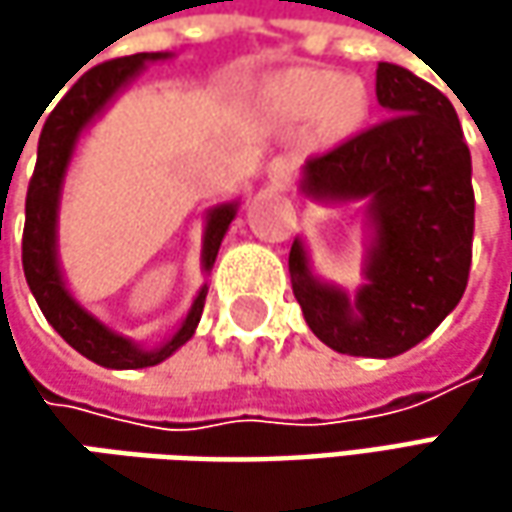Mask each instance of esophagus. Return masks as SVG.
Returning <instances> with one entry per match:
<instances>
[{
    "mask_svg": "<svg viewBox=\"0 0 512 512\" xmlns=\"http://www.w3.org/2000/svg\"><path fill=\"white\" fill-rule=\"evenodd\" d=\"M293 173H296V156H290V153H282V156L270 159V165H267V176H270L276 185L287 182Z\"/></svg>",
    "mask_w": 512,
    "mask_h": 512,
    "instance_id": "esophagus-1",
    "label": "esophagus"
}]
</instances>
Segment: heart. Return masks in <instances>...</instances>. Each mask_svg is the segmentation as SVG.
I'll return each mask as SVG.
<instances>
[{"label":"heart","instance_id":"obj_1","mask_svg":"<svg viewBox=\"0 0 512 512\" xmlns=\"http://www.w3.org/2000/svg\"><path fill=\"white\" fill-rule=\"evenodd\" d=\"M267 99L279 113L293 119L319 113L322 128L330 133H342L356 125L364 108V93L356 82H339L336 73L310 68L287 70L276 76L267 85Z\"/></svg>","mask_w":512,"mask_h":512}]
</instances>
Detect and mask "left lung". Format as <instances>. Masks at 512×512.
Segmentation results:
<instances>
[{"instance_id":"left-lung-1","label":"left lung","mask_w":512,"mask_h":512,"mask_svg":"<svg viewBox=\"0 0 512 512\" xmlns=\"http://www.w3.org/2000/svg\"><path fill=\"white\" fill-rule=\"evenodd\" d=\"M376 99L390 116L322 156H310L302 190L319 202L367 199V285L350 299L310 273L305 245L290 247V282L307 327L336 353L390 359L427 339L459 305L476 199L470 150L442 90L379 62Z\"/></svg>"}]
</instances>
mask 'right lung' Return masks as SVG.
<instances>
[{"mask_svg":"<svg viewBox=\"0 0 512 512\" xmlns=\"http://www.w3.org/2000/svg\"><path fill=\"white\" fill-rule=\"evenodd\" d=\"M168 56L170 53H136V56L110 59V62L90 68L59 99V105L50 110V116L45 119V128L39 136V150H36V170L30 176L28 199H25L22 267H25L30 293H33L39 310L45 313V319L53 325V330L73 350H79L85 359L110 367V370H136V367H153V364L165 362L170 353H176L193 336V330L202 319V310H205L207 285L193 299V307L185 316L182 327L173 333V339L156 350H145L125 336L108 330L70 296L65 279H62V270H59V256H56L59 196H62V182H65L70 156L76 150L82 130L108 108L119 90L128 88L130 82L142 73L145 62L168 59ZM233 216H236V202L213 207L207 213L205 247H202L205 273L216 262V253H219V245L225 239Z\"/></svg>","mask_w":512,"mask_h":512,"instance_id":"add662e5","label":"right lung"}]
</instances>
